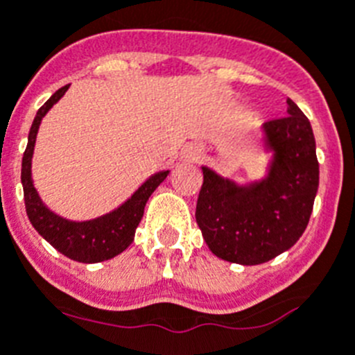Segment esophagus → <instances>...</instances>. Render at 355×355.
Segmentation results:
<instances>
[{"mask_svg": "<svg viewBox=\"0 0 355 355\" xmlns=\"http://www.w3.org/2000/svg\"><path fill=\"white\" fill-rule=\"evenodd\" d=\"M200 155H202V149L197 144H190L184 149V158H187L188 162H197L200 158Z\"/></svg>", "mask_w": 355, "mask_h": 355, "instance_id": "1", "label": "esophagus"}]
</instances>
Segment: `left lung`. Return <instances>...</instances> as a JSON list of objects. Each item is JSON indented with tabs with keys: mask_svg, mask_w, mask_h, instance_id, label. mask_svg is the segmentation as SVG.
<instances>
[{
	"mask_svg": "<svg viewBox=\"0 0 355 355\" xmlns=\"http://www.w3.org/2000/svg\"><path fill=\"white\" fill-rule=\"evenodd\" d=\"M287 103V116L262 126L272 151L264 180L236 184L202 167L195 218L211 252L227 262H268L294 246L310 222L318 190L313 130L291 98Z\"/></svg>",
	"mask_w": 355,
	"mask_h": 355,
	"instance_id": "8db88e82",
	"label": "left lung"
}]
</instances>
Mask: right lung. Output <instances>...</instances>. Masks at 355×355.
<instances>
[{"label":"right lung","instance_id":"add662e5","mask_svg":"<svg viewBox=\"0 0 355 355\" xmlns=\"http://www.w3.org/2000/svg\"><path fill=\"white\" fill-rule=\"evenodd\" d=\"M68 87H70V84L58 89L38 109L31 130H29L28 146H26L24 156H22L21 171L24 204L29 222L45 241L51 243L58 252L63 253L68 259L84 262V264H95V262H103V260L119 255L132 245L135 229L141 223L142 214H144L146 202H148L153 191L158 188V184L167 178L168 171L153 174L118 209L110 211V213L95 218V220L71 222V220H67L60 214L52 213L42 202L40 195H38L33 180H31V158H33L35 141H37L42 119L51 110V107L64 95Z\"/></svg>","mask_w":355,"mask_h":355}]
</instances>
